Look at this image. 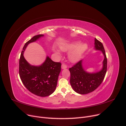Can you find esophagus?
Here are the masks:
<instances>
[{"label":"esophagus","instance_id":"1","mask_svg":"<svg viewBox=\"0 0 126 126\" xmlns=\"http://www.w3.org/2000/svg\"><path fill=\"white\" fill-rule=\"evenodd\" d=\"M61 68L62 69H66L67 68V65H65V64H62V66H61Z\"/></svg>","mask_w":126,"mask_h":126}]
</instances>
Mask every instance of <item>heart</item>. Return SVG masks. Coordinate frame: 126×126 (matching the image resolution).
<instances>
[{"label":"heart","instance_id":"obj_1","mask_svg":"<svg viewBox=\"0 0 126 126\" xmlns=\"http://www.w3.org/2000/svg\"><path fill=\"white\" fill-rule=\"evenodd\" d=\"M87 48V46L86 44L81 43L79 44V42H74L60 46V49L63 51L68 52L71 51L68 54V59L72 63L78 62L83 55ZM53 51L58 55H61L59 50L53 48Z\"/></svg>","mask_w":126,"mask_h":126}]
</instances>
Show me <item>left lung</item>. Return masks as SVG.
Returning <instances> with one entry per match:
<instances>
[{"instance_id": "1", "label": "left lung", "mask_w": 126, "mask_h": 126, "mask_svg": "<svg viewBox=\"0 0 126 126\" xmlns=\"http://www.w3.org/2000/svg\"><path fill=\"white\" fill-rule=\"evenodd\" d=\"M94 48L101 51L104 56L102 69L96 73H88L82 66V60L69 68L70 73V83L73 90L78 94H86L93 92L103 81L107 72V59L102 44L95 38Z\"/></svg>"}]
</instances>
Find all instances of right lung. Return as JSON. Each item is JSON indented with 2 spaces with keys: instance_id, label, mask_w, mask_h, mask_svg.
I'll use <instances>...</instances> for the list:
<instances>
[{
  "instance_id": "add662e5",
  "label": "right lung",
  "mask_w": 126,
  "mask_h": 126,
  "mask_svg": "<svg viewBox=\"0 0 126 126\" xmlns=\"http://www.w3.org/2000/svg\"><path fill=\"white\" fill-rule=\"evenodd\" d=\"M43 34L33 37L24 45L19 62V74L23 83L31 93L37 96H49L55 91L61 64L53 62L47 56L45 61L39 66H34L26 61L24 52L30 43L39 40Z\"/></svg>"
}]
</instances>
